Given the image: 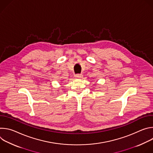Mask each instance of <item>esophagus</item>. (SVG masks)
<instances>
[{"label": "esophagus", "mask_w": 153, "mask_h": 153, "mask_svg": "<svg viewBox=\"0 0 153 153\" xmlns=\"http://www.w3.org/2000/svg\"><path fill=\"white\" fill-rule=\"evenodd\" d=\"M82 76H83L82 74H76V75H75L74 77L76 78H77V79H80V78L82 77Z\"/></svg>", "instance_id": "obj_1"}]
</instances>
